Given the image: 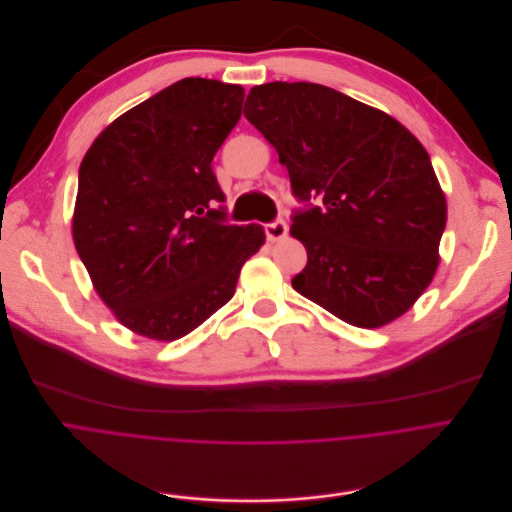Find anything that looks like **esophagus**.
<instances>
[{
  "label": "esophagus",
  "instance_id": "34e87169",
  "mask_svg": "<svg viewBox=\"0 0 512 512\" xmlns=\"http://www.w3.org/2000/svg\"><path fill=\"white\" fill-rule=\"evenodd\" d=\"M264 232L268 240H280L288 234V226L284 220H274L270 224H264Z\"/></svg>",
  "mask_w": 512,
  "mask_h": 512
}]
</instances>
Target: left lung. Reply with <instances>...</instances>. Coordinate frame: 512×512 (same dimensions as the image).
Segmentation results:
<instances>
[{
	"label": "left lung",
	"mask_w": 512,
	"mask_h": 512,
	"mask_svg": "<svg viewBox=\"0 0 512 512\" xmlns=\"http://www.w3.org/2000/svg\"><path fill=\"white\" fill-rule=\"evenodd\" d=\"M244 117L274 145L304 203L290 218L309 256L294 290L353 327L401 317L432 282L446 228V197L422 143L315 82L254 86Z\"/></svg>",
	"instance_id": "8db88e82"
}]
</instances>
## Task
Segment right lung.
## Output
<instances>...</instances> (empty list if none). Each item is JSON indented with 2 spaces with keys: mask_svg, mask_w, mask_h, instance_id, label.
Returning a JSON list of instances; mask_svg holds the SVG:
<instances>
[{
  "mask_svg": "<svg viewBox=\"0 0 512 512\" xmlns=\"http://www.w3.org/2000/svg\"><path fill=\"white\" fill-rule=\"evenodd\" d=\"M242 102L238 84L183 78L111 123L80 163L74 246L137 335L173 341L197 329L264 244L262 226L228 224L212 169Z\"/></svg>",
  "mask_w": 512,
  "mask_h": 512,
  "instance_id": "add662e5",
  "label": "right lung"
}]
</instances>
